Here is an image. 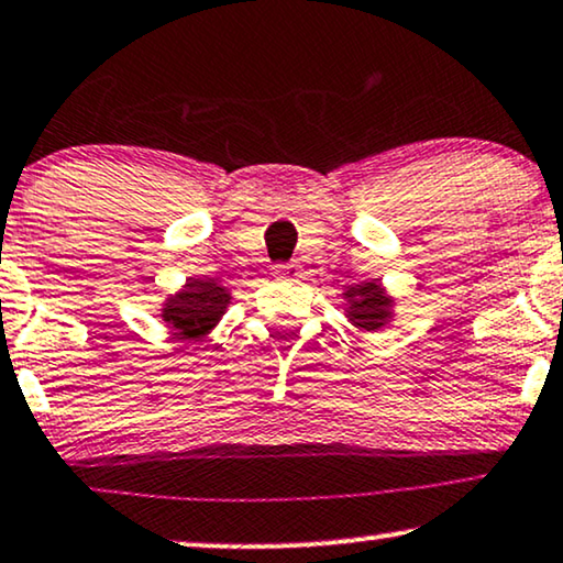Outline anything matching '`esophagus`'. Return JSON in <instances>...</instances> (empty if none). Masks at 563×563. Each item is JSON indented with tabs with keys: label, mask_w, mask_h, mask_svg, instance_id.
Listing matches in <instances>:
<instances>
[{
	"label": "esophagus",
	"mask_w": 563,
	"mask_h": 563,
	"mask_svg": "<svg viewBox=\"0 0 563 563\" xmlns=\"http://www.w3.org/2000/svg\"><path fill=\"white\" fill-rule=\"evenodd\" d=\"M274 276L276 279H287V282H295L302 276V268H299V264H282L274 268Z\"/></svg>",
	"instance_id": "34e87169"
}]
</instances>
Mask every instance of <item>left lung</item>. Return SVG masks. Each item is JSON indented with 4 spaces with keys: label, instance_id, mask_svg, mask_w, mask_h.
Returning a JSON list of instances; mask_svg holds the SVG:
<instances>
[{
    "label": "left lung",
    "instance_id": "obj_1",
    "mask_svg": "<svg viewBox=\"0 0 563 563\" xmlns=\"http://www.w3.org/2000/svg\"><path fill=\"white\" fill-rule=\"evenodd\" d=\"M346 310L344 316L349 323L360 331H383L396 318V297L388 295L379 279L360 282L346 287L344 291Z\"/></svg>",
    "mask_w": 563,
    "mask_h": 563
}]
</instances>
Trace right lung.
I'll return each mask as SVG.
<instances>
[{
  "label": "right lung",
  "instance_id": "1",
  "mask_svg": "<svg viewBox=\"0 0 563 563\" xmlns=\"http://www.w3.org/2000/svg\"><path fill=\"white\" fill-rule=\"evenodd\" d=\"M232 295L217 279H186L175 295H167L159 318L178 339L203 341L228 312Z\"/></svg>",
  "mask_w": 563,
  "mask_h": 563
}]
</instances>
